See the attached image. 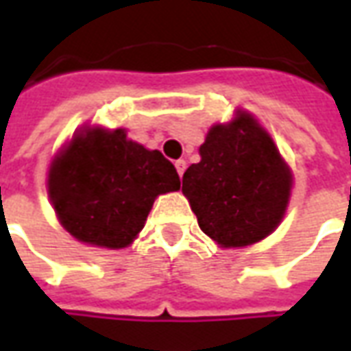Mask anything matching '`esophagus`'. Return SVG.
Masks as SVG:
<instances>
[{"instance_id":"obj_1","label":"esophagus","mask_w":351,"mask_h":351,"mask_svg":"<svg viewBox=\"0 0 351 351\" xmlns=\"http://www.w3.org/2000/svg\"><path fill=\"white\" fill-rule=\"evenodd\" d=\"M175 167H176V171H178V175L182 176L184 171H186V161H184V160H176L175 161Z\"/></svg>"}]
</instances>
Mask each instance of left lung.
I'll use <instances>...</instances> for the list:
<instances>
[{
  "instance_id": "1",
  "label": "left lung",
  "mask_w": 351,
  "mask_h": 351,
  "mask_svg": "<svg viewBox=\"0 0 351 351\" xmlns=\"http://www.w3.org/2000/svg\"><path fill=\"white\" fill-rule=\"evenodd\" d=\"M186 169L182 193L199 228L223 248L259 243L278 228L293 176L271 135L248 112L216 123Z\"/></svg>"
}]
</instances>
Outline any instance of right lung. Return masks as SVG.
<instances>
[{
	"label": "right lung",
	"instance_id": "add662e5",
	"mask_svg": "<svg viewBox=\"0 0 351 351\" xmlns=\"http://www.w3.org/2000/svg\"><path fill=\"white\" fill-rule=\"evenodd\" d=\"M178 188L175 165L160 150L130 141L125 130H80L49 169L60 223L80 243L110 250L130 246L156 197Z\"/></svg>",
	"mask_w": 351,
	"mask_h": 351
}]
</instances>
